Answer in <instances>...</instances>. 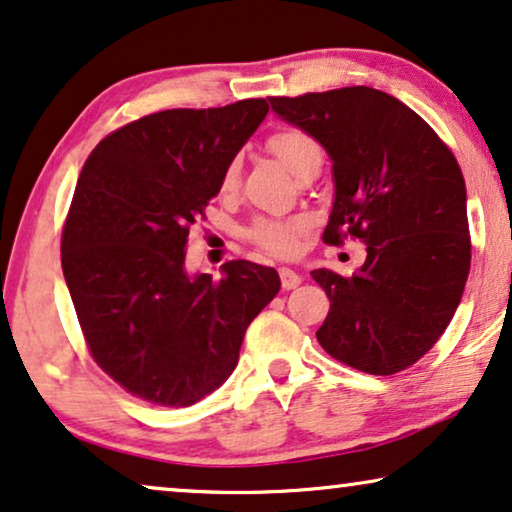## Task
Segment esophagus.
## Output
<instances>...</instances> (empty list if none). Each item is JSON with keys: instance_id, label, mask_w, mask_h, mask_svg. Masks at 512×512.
<instances>
[{"instance_id": "1", "label": "esophagus", "mask_w": 512, "mask_h": 512, "mask_svg": "<svg viewBox=\"0 0 512 512\" xmlns=\"http://www.w3.org/2000/svg\"><path fill=\"white\" fill-rule=\"evenodd\" d=\"M279 282H282V289L291 291V289H296L300 282H303V277H300L298 272L289 270V268H282V270H279Z\"/></svg>"}]
</instances>
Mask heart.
I'll return each instance as SVG.
<instances>
[{"mask_svg":"<svg viewBox=\"0 0 512 512\" xmlns=\"http://www.w3.org/2000/svg\"><path fill=\"white\" fill-rule=\"evenodd\" d=\"M268 149L275 153L279 163L286 170L303 177L305 172H310L312 167H321L324 153L317 139L303 128H282L272 132L268 137ZM240 177V165L237 160L228 163L223 170L221 188L223 191H233ZM307 230L305 216H286V219H277V216H258L244 230V237L254 244L258 251L270 256H291L296 254L300 247V237Z\"/></svg>","mask_w":512,"mask_h":512,"instance_id":"obj_1","label":"heart"}]
</instances>
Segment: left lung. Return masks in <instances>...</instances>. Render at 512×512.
I'll return each instance as SVG.
<instances>
[{"mask_svg":"<svg viewBox=\"0 0 512 512\" xmlns=\"http://www.w3.org/2000/svg\"><path fill=\"white\" fill-rule=\"evenodd\" d=\"M333 158L335 202L324 242L366 244L352 277L312 270L331 300L319 345L368 375H394L440 340L471 270L466 186L436 130L368 86L270 97Z\"/></svg>","mask_w":512,"mask_h":512,"instance_id":"8db88e82","label":"left lung"}]
</instances>
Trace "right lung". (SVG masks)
Listing matches in <instances>:
<instances>
[{
  "mask_svg": "<svg viewBox=\"0 0 512 512\" xmlns=\"http://www.w3.org/2000/svg\"><path fill=\"white\" fill-rule=\"evenodd\" d=\"M268 109L251 97L156 111L109 132L83 165L62 272L93 361L146 403L186 408L221 387L247 326L277 296L268 265L228 261L221 279L184 270L188 228Z\"/></svg>",
  "mask_w": 512,
  "mask_h": 512,
  "instance_id": "1",
  "label": "right lung"
}]
</instances>
